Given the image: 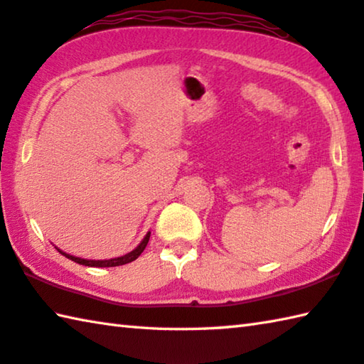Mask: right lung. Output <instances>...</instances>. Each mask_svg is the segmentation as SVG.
I'll return each instance as SVG.
<instances>
[{
  "label": "right lung",
  "instance_id": "obj_1",
  "mask_svg": "<svg viewBox=\"0 0 364 364\" xmlns=\"http://www.w3.org/2000/svg\"><path fill=\"white\" fill-rule=\"evenodd\" d=\"M149 237H151V232H148L146 235H144V239L140 242V245H138L135 250H132L130 253L124 255V256H119V257H113V259H84V257H77V256H73V255H68L65 253V251L58 250L60 253L68 257V259L75 261L77 264H82V266H89V267H116V266H124V264H129L132 261H135L138 256H140L143 253V250L146 248L148 242H149Z\"/></svg>",
  "mask_w": 364,
  "mask_h": 364
}]
</instances>
